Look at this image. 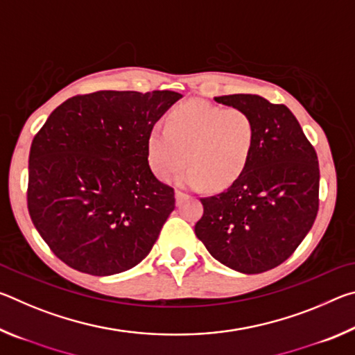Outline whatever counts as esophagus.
<instances>
[{
    "instance_id": "esophagus-1",
    "label": "esophagus",
    "mask_w": 355,
    "mask_h": 355,
    "mask_svg": "<svg viewBox=\"0 0 355 355\" xmlns=\"http://www.w3.org/2000/svg\"><path fill=\"white\" fill-rule=\"evenodd\" d=\"M186 199H188V196H186L184 192H182V191H177V192H175V202H177L178 207L182 205V203H183Z\"/></svg>"
}]
</instances>
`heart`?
<instances>
[{"label":"heart","mask_w":355,"mask_h":355,"mask_svg":"<svg viewBox=\"0 0 355 355\" xmlns=\"http://www.w3.org/2000/svg\"><path fill=\"white\" fill-rule=\"evenodd\" d=\"M255 120L241 107L188 101L173 107L166 128L155 127L147 137L150 169L171 180L186 166L180 184L224 188L241 175L255 146Z\"/></svg>","instance_id":"b5f03b06"}]
</instances>
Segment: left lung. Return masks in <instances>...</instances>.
Segmentation results:
<instances>
[{"instance_id":"8db88e82","label":"left lung","mask_w":355,"mask_h":355,"mask_svg":"<svg viewBox=\"0 0 355 355\" xmlns=\"http://www.w3.org/2000/svg\"><path fill=\"white\" fill-rule=\"evenodd\" d=\"M255 120L250 159L235 182L202 197L196 235L216 260L243 274L269 271L291 257L316 219L320 166L313 146L285 105L260 95L214 97Z\"/></svg>"}]
</instances>
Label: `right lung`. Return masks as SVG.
<instances>
[{
    "label": "right lung",
    "instance_id": "1",
    "mask_svg": "<svg viewBox=\"0 0 355 355\" xmlns=\"http://www.w3.org/2000/svg\"><path fill=\"white\" fill-rule=\"evenodd\" d=\"M182 97L98 91L50 114L29 152L28 211L59 260L112 275L148 255L175 197L150 171L147 137Z\"/></svg>",
    "mask_w": 355,
    "mask_h": 355
}]
</instances>
